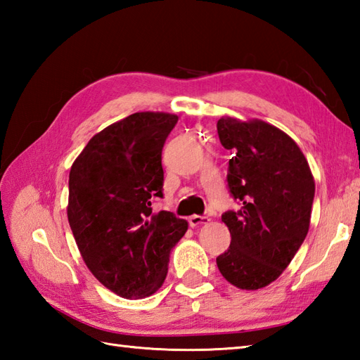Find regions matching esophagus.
<instances>
[{
    "instance_id": "obj_1",
    "label": "esophagus",
    "mask_w": 360,
    "mask_h": 360,
    "mask_svg": "<svg viewBox=\"0 0 360 360\" xmlns=\"http://www.w3.org/2000/svg\"><path fill=\"white\" fill-rule=\"evenodd\" d=\"M210 221L209 217H201V215H193L188 218V224L192 227H198V226H202V224H207Z\"/></svg>"
}]
</instances>
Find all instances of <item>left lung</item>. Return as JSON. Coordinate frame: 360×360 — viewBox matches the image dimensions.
<instances>
[{
    "instance_id": "left-lung-1",
    "label": "left lung",
    "mask_w": 360,
    "mask_h": 360,
    "mask_svg": "<svg viewBox=\"0 0 360 360\" xmlns=\"http://www.w3.org/2000/svg\"><path fill=\"white\" fill-rule=\"evenodd\" d=\"M217 129L233 155L227 186L241 205L221 217L232 240L217 264L233 286L255 290L280 277L307 238L314 178L298 145L277 127L221 117Z\"/></svg>"
}]
</instances>
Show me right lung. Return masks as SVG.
Listing matches in <instances>:
<instances>
[{"mask_svg": "<svg viewBox=\"0 0 360 360\" xmlns=\"http://www.w3.org/2000/svg\"><path fill=\"white\" fill-rule=\"evenodd\" d=\"M178 116L134 112L91 139L70 172L68 221L83 262L105 288L143 298L162 286L187 221L153 213L162 198V148Z\"/></svg>", "mask_w": 360, "mask_h": 360, "instance_id": "obj_1", "label": "right lung"}]
</instances>
